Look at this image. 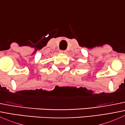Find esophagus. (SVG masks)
Masks as SVG:
<instances>
[{"mask_svg":"<svg viewBox=\"0 0 125 125\" xmlns=\"http://www.w3.org/2000/svg\"><path fill=\"white\" fill-rule=\"evenodd\" d=\"M60 52L62 54H66V50H61V51H60Z\"/></svg>","mask_w":125,"mask_h":125,"instance_id":"obj_1","label":"esophagus"}]
</instances>
